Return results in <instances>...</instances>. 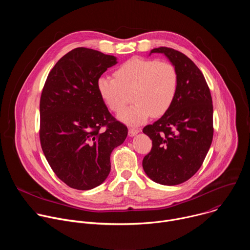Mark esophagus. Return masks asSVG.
Masks as SVG:
<instances>
[{
    "label": "esophagus",
    "instance_id": "34e87169",
    "mask_svg": "<svg viewBox=\"0 0 250 250\" xmlns=\"http://www.w3.org/2000/svg\"><path fill=\"white\" fill-rule=\"evenodd\" d=\"M140 131V129H138V128H136V127H129L128 128V135L129 136H133V135H135L136 133H138Z\"/></svg>",
    "mask_w": 250,
    "mask_h": 250
}]
</instances>
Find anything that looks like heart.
Segmentation results:
<instances>
[{
  "instance_id": "b5f03b06",
  "label": "heart",
  "mask_w": 250,
  "mask_h": 250,
  "mask_svg": "<svg viewBox=\"0 0 250 250\" xmlns=\"http://www.w3.org/2000/svg\"><path fill=\"white\" fill-rule=\"evenodd\" d=\"M115 78L101 77L98 91L108 108L121 112L132 92L134 102L119 118L125 123L138 125L151 115H164L172 105L178 90V72L169 61L132 57L115 72Z\"/></svg>"
}]
</instances>
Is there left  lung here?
<instances>
[{
    "mask_svg": "<svg viewBox=\"0 0 250 250\" xmlns=\"http://www.w3.org/2000/svg\"><path fill=\"white\" fill-rule=\"evenodd\" d=\"M178 72V90L170 109L144 127L152 147L142 160L150 179L162 185L181 184L202 166L212 141V101L209 88L197 65L182 52L158 47Z\"/></svg>",
    "mask_w": 250,
    "mask_h": 250,
    "instance_id": "obj_1",
    "label": "left lung"
}]
</instances>
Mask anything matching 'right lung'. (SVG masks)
<instances>
[{
	"mask_svg": "<svg viewBox=\"0 0 250 250\" xmlns=\"http://www.w3.org/2000/svg\"><path fill=\"white\" fill-rule=\"evenodd\" d=\"M117 58L78 47L54 65L43 86L40 139L51 169L67 186L90 190L111 171V153L127 135V127L109 112L98 80Z\"/></svg>",
	"mask_w": 250,
	"mask_h": 250,
	"instance_id": "obj_1",
	"label": "right lung"
}]
</instances>
